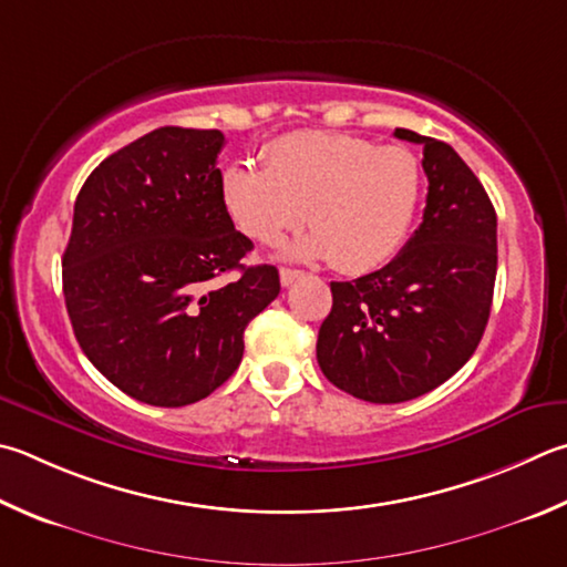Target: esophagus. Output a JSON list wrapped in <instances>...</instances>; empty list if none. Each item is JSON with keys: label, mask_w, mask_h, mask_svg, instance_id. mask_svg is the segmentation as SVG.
I'll list each match as a JSON object with an SVG mask.
<instances>
[{"label": "esophagus", "mask_w": 567, "mask_h": 567, "mask_svg": "<svg viewBox=\"0 0 567 567\" xmlns=\"http://www.w3.org/2000/svg\"><path fill=\"white\" fill-rule=\"evenodd\" d=\"M300 277H302V270H292V267H282L280 270L282 287H290L295 280H300Z\"/></svg>", "instance_id": "34e87169"}]
</instances>
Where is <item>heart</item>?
Returning <instances> with one entry per match:
<instances>
[{
    "label": "heart",
    "mask_w": 567,
    "mask_h": 567,
    "mask_svg": "<svg viewBox=\"0 0 567 567\" xmlns=\"http://www.w3.org/2000/svg\"><path fill=\"white\" fill-rule=\"evenodd\" d=\"M223 205L243 235L280 245L310 218L290 255L334 260L349 275L386 265L409 238L424 193L414 153L332 131L275 138L262 168L235 163L223 176Z\"/></svg>",
    "instance_id": "obj_1"
}]
</instances>
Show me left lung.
<instances>
[{
  "mask_svg": "<svg viewBox=\"0 0 567 567\" xmlns=\"http://www.w3.org/2000/svg\"><path fill=\"white\" fill-rule=\"evenodd\" d=\"M424 146V220L382 270L332 282L317 362L347 394L399 404L444 384L468 362L488 324L496 285V210L481 181L444 141L396 128Z\"/></svg>",
  "mask_w": 567,
  "mask_h": 567,
  "instance_id": "8db88e82",
  "label": "left lung"
}]
</instances>
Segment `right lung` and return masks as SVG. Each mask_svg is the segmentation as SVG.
Segmentation results:
<instances>
[{"mask_svg":"<svg viewBox=\"0 0 567 567\" xmlns=\"http://www.w3.org/2000/svg\"><path fill=\"white\" fill-rule=\"evenodd\" d=\"M220 131L163 126L81 185L61 257L66 312L89 362L123 394L185 406L228 382L250 319L280 295L272 265L223 205ZM238 269L225 288L209 282Z\"/></svg>","mask_w":567,"mask_h":567,"instance_id":"add662e5","label":"right lung"}]
</instances>
